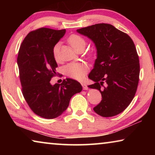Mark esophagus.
Wrapping results in <instances>:
<instances>
[{
  "mask_svg": "<svg viewBox=\"0 0 155 155\" xmlns=\"http://www.w3.org/2000/svg\"><path fill=\"white\" fill-rule=\"evenodd\" d=\"M81 85H82V86H83V90H88V87H87V85H86L85 83H81Z\"/></svg>",
  "mask_w": 155,
  "mask_h": 155,
  "instance_id": "1",
  "label": "esophagus"
}]
</instances>
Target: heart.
<instances>
[{
  "instance_id": "1",
  "label": "heart",
  "mask_w": 155,
  "mask_h": 155,
  "mask_svg": "<svg viewBox=\"0 0 155 155\" xmlns=\"http://www.w3.org/2000/svg\"><path fill=\"white\" fill-rule=\"evenodd\" d=\"M68 41L70 46L74 50L80 46H85V41L81 36L73 34L70 35L68 39ZM59 44H57L54 45L52 52L53 56L57 61L59 60ZM65 74L68 77L74 78L77 80H81L85 77L86 74L88 72V66L84 63H70L64 67Z\"/></svg>"
}]
</instances>
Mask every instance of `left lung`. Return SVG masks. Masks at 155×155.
<instances>
[{
    "instance_id": "1",
    "label": "left lung",
    "mask_w": 155,
    "mask_h": 155,
    "mask_svg": "<svg viewBox=\"0 0 155 155\" xmlns=\"http://www.w3.org/2000/svg\"><path fill=\"white\" fill-rule=\"evenodd\" d=\"M95 44L97 59L88 77L90 88L97 89L102 101L94 108L97 114L112 117L122 113L135 95L140 80V60L129 35L109 24H96L78 29Z\"/></svg>"
}]
</instances>
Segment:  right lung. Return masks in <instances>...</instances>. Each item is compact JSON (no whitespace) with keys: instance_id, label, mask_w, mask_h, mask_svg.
Returning a JSON list of instances; mask_svg holds the SVG:
<instances>
[{"instance_id":"right-lung-1","label":"right lung","mask_w":155,"mask_h":155,"mask_svg":"<svg viewBox=\"0 0 155 155\" xmlns=\"http://www.w3.org/2000/svg\"><path fill=\"white\" fill-rule=\"evenodd\" d=\"M65 29L40 28L30 32L21 44L17 63L23 96L36 115L46 119L59 116L69 106L73 95L82 90L78 81L66 78L51 84L57 64L52 50Z\"/></svg>"}]
</instances>
